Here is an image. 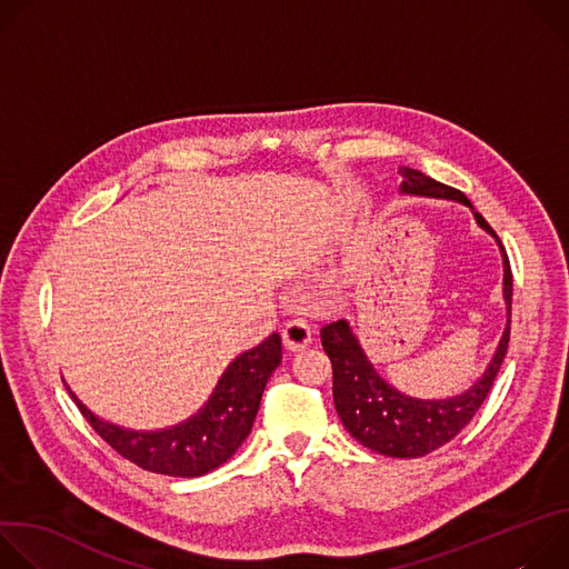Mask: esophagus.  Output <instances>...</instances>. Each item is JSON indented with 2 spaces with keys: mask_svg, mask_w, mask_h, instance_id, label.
<instances>
[{
  "mask_svg": "<svg viewBox=\"0 0 569 569\" xmlns=\"http://www.w3.org/2000/svg\"><path fill=\"white\" fill-rule=\"evenodd\" d=\"M281 338H283V347L288 351H292V353L295 351H303L310 345V340H312V329H310L308 321L295 319V321L286 323Z\"/></svg>",
  "mask_w": 569,
  "mask_h": 569,
  "instance_id": "34e87169",
  "label": "esophagus"
}]
</instances>
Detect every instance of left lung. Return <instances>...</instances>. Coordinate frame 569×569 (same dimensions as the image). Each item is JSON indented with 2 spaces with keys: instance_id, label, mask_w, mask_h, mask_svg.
I'll return each mask as SVG.
<instances>
[{
  "instance_id": "left-lung-1",
  "label": "left lung",
  "mask_w": 569,
  "mask_h": 569,
  "mask_svg": "<svg viewBox=\"0 0 569 569\" xmlns=\"http://www.w3.org/2000/svg\"><path fill=\"white\" fill-rule=\"evenodd\" d=\"M400 176V196L459 202L472 211L479 229H483L498 242L505 268L502 297L507 306V327L491 362L486 365L483 373L468 389L446 398L410 396L387 382L369 360L365 347L360 345L347 319H338L321 329V347L333 365V402L347 432L373 452L415 459L455 439L481 408L486 393L491 391L509 349L513 277L498 233L481 218V213L475 211V207L461 191L446 187L417 169L402 167Z\"/></svg>"
}]
</instances>
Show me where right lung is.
<instances>
[{
	"label": "right lung",
	"instance_id": "add662e5",
	"mask_svg": "<svg viewBox=\"0 0 569 569\" xmlns=\"http://www.w3.org/2000/svg\"><path fill=\"white\" fill-rule=\"evenodd\" d=\"M279 365L281 338L272 333L259 347L236 356L227 365L196 415L159 430H132L110 423L64 385L80 415L121 457L150 472L200 477L222 466L248 439L263 389Z\"/></svg>",
	"mask_w": 569,
	"mask_h": 569
}]
</instances>
